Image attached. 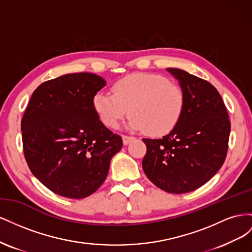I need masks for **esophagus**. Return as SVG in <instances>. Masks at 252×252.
Instances as JSON below:
<instances>
[{
    "label": "esophagus",
    "mask_w": 252,
    "mask_h": 252,
    "mask_svg": "<svg viewBox=\"0 0 252 252\" xmlns=\"http://www.w3.org/2000/svg\"><path fill=\"white\" fill-rule=\"evenodd\" d=\"M135 138L131 135H123V143L124 145H128L130 142H132Z\"/></svg>",
    "instance_id": "34e87169"
}]
</instances>
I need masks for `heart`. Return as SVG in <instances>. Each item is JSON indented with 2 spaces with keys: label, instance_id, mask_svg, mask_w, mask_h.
Here are the masks:
<instances>
[{
  "label": "heart",
  "instance_id": "1",
  "mask_svg": "<svg viewBox=\"0 0 252 252\" xmlns=\"http://www.w3.org/2000/svg\"><path fill=\"white\" fill-rule=\"evenodd\" d=\"M179 84L155 73H132L113 84L112 94L100 91L94 107L102 123L117 128L130 113L129 127L150 135H164L178 124L185 107Z\"/></svg>",
  "mask_w": 252,
  "mask_h": 252
}]
</instances>
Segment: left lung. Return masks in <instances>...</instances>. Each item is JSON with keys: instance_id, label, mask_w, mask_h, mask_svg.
Listing matches in <instances>:
<instances>
[{"instance_id": "left-lung-1", "label": "left lung", "mask_w": 252, "mask_h": 252, "mask_svg": "<svg viewBox=\"0 0 252 252\" xmlns=\"http://www.w3.org/2000/svg\"><path fill=\"white\" fill-rule=\"evenodd\" d=\"M185 93L178 124L162 139H143L142 166L154 184L169 193H186L206 184L225 162L230 121L217 88L178 68H167Z\"/></svg>"}]
</instances>
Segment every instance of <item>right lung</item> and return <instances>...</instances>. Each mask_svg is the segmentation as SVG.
<instances>
[{
  "label": "right lung",
  "mask_w": 252,
  "mask_h": 252,
  "mask_svg": "<svg viewBox=\"0 0 252 252\" xmlns=\"http://www.w3.org/2000/svg\"><path fill=\"white\" fill-rule=\"evenodd\" d=\"M100 75L69 73L42 83L21 121L30 171L52 192L69 199L93 194L108 174L123 140L98 120L94 96Z\"/></svg>",
  "instance_id": "right-lung-1"
}]
</instances>
